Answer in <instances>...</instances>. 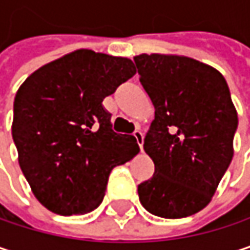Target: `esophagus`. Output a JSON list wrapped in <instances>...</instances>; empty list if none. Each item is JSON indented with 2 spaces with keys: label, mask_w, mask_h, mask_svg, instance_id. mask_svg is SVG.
Wrapping results in <instances>:
<instances>
[{
  "label": "esophagus",
  "mask_w": 250,
  "mask_h": 250,
  "mask_svg": "<svg viewBox=\"0 0 250 250\" xmlns=\"http://www.w3.org/2000/svg\"><path fill=\"white\" fill-rule=\"evenodd\" d=\"M133 136L136 137V140H137V143H139V147H140V150L143 151V142H145V136H143V133H142L140 130H136V131L133 133Z\"/></svg>",
  "instance_id": "obj_1"
}]
</instances>
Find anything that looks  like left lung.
<instances>
[{"label": "left lung", "mask_w": 250, "mask_h": 250, "mask_svg": "<svg viewBox=\"0 0 250 250\" xmlns=\"http://www.w3.org/2000/svg\"><path fill=\"white\" fill-rule=\"evenodd\" d=\"M154 105L145 151L154 163L139 199L151 215L180 219L209 205L233 157L238 113L225 77L185 56L134 57Z\"/></svg>", "instance_id": "1"}]
</instances>
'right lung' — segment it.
Here are the masks:
<instances>
[{"instance_id": "1", "label": "right lung", "mask_w": 250, "mask_h": 250, "mask_svg": "<svg viewBox=\"0 0 250 250\" xmlns=\"http://www.w3.org/2000/svg\"><path fill=\"white\" fill-rule=\"evenodd\" d=\"M136 74L131 60L77 50L34 71L14 100L12 139L37 200L62 216L103 202L111 170L139 153L111 128L103 100Z\"/></svg>"}]
</instances>
